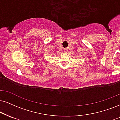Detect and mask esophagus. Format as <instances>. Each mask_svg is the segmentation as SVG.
<instances>
[{"label": "esophagus", "instance_id": "1", "mask_svg": "<svg viewBox=\"0 0 120 120\" xmlns=\"http://www.w3.org/2000/svg\"><path fill=\"white\" fill-rule=\"evenodd\" d=\"M67 51H68V49L67 48H64V52L65 53H67Z\"/></svg>", "mask_w": 120, "mask_h": 120}]
</instances>
